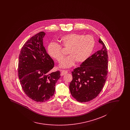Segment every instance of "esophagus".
<instances>
[{"instance_id": "34e87169", "label": "esophagus", "mask_w": 130, "mask_h": 130, "mask_svg": "<svg viewBox=\"0 0 130 130\" xmlns=\"http://www.w3.org/2000/svg\"><path fill=\"white\" fill-rule=\"evenodd\" d=\"M68 73V71H61V72L60 75H61V76H63V75L67 74Z\"/></svg>"}]
</instances>
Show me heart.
Segmentation results:
<instances>
[{
  "instance_id": "obj_1",
  "label": "heart",
  "mask_w": 130,
  "mask_h": 130,
  "mask_svg": "<svg viewBox=\"0 0 130 130\" xmlns=\"http://www.w3.org/2000/svg\"><path fill=\"white\" fill-rule=\"evenodd\" d=\"M64 47L68 50L69 57L63 59L59 67L69 68L76 61L82 63L91 55L95 46V40L92 36L71 33L62 36L59 40ZM48 54L58 61H60L64 56L62 48L59 44L51 42L47 46Z\"/></svg>"
}]
</instances>
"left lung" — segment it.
Instances as JSON below:
<instances>
[{"label": "left lung", "instance_id": "8db88e82", "mask_svg": "<svg viewBox=\"0 0 130 130\" xmlns=\"http://www.w3.org/2000/svg\"><path fill=\"white\" fill-rule=\"evenodd\" d=\"M102 48L72 71V80L69 89L71 94L79 102L95 98L104 86L108 74V57L105 45L99 39Z\"/></svg>", "mask_w": 130, "mask_h": 130}]
</instances>
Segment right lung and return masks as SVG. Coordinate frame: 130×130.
Wrapping results in <instances>:
<instances>
[{"label":"right lung","instance_id":"add662e5","mask_svg":"<svg viewBox=\"0 0 130 130\" xmlns=\"http://www.w3.org/2000/svg\"><path fill=\"white\" fill-rule=\"evenodd\" d=\"M44 32L33 36L24 44L19 56L18 74L25 94L37 102L49 100L54 94L60 71L51 72L54 62L44 47Z\"/></svg>","mask_w":130,"mask_h":130}]
</instances>
